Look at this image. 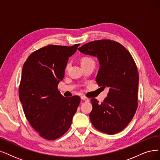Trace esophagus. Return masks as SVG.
I'll use <instances>...</instances> for the list:
<instances>
[{
	"label": "esophagus",
	"instance_id": "34e87169",
	"mask_svg": "<svg viewBox=\"0 0 160 160\" xmlns=\"http://www.w3.org/2000/svg\"><path fill=\"white\" fill-rule=\"evenodd\" d=\"M81 99L82 100H84L85 102H88L89 101V99L85 97H84V96H82V97H81Z\"/></svg>",
	"mask_w": 160,
	"mask_h": 160
}]
</instances>
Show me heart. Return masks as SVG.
<instances>
[{
  "mask_svg": "<svg viewBox=\"0 0 160 160\" xmlns=\"http://www.w3.org/2000/svg\"><path fill=\"white\" fill-rule=\"evenodd\" d=\"M91 62H94V61L91 58H88V57H85V58H83L81 60V64H82V63H85ZM69 63H68L67 66H66V69H68L69 68Z\"/></svg>",
  "mask_w": 160,
  "mask_h": 160,
  "instance_id": "obj_1",
  "label": "heart"
}]
</instances>
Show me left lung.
Returning <instances> with one entry per match:
<instances>
[{"label": "left lung", "instance_id": "8db88e82", "mask_svg": "<svg viewBox=\"0 0 160 160\" xmlns=\"http://www.w3.org/2000/svg\"><path fill=\"white\" fill-rule=\"evenodd\" d=\"M78 50L98 59L96 81L99 87L110 88L101 104L95 98L91 100V123L101 132L116 134L131 122L138 107L139 78L135 62L123 45L111 40L89 42Z\"/></svg>", "mask_w": 160, "mask_h": 160}]
</instances>
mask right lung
Segmentation results:
<instances>
[{
	"mask_svg": "<svg viewBox=\"0 0 160 160\" xmlns=\"http://www.w3.org/2000/svg\"><path fill=\"white\" fill-rule=\"evenodd\" d=\"M79 45H48L32 53L23 64L19 97L30 125L45 139L66 133L79 105L78 96L64 97L58 90L69 58Z\"/></svg>",
	"mask_w": 160,
	"mask_h": 160,
	"instance_id": "right-lung-1",
	"label": "right lung"
}]
</instances>
